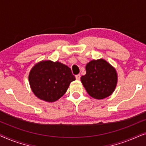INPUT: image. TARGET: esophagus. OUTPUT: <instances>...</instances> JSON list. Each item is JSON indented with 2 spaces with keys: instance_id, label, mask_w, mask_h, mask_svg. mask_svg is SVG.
<instances>
[{
  "instance_id": "1",
  "label": "esophagus",
  "mask_w": 146,
  "mask_h": 146,
  "mask_svg": "<svg viewBox=\"0 0 146 146\" xmlns=\"http://www.w3.org/2000/svg\"><path fill=\"white\" fill-rule=\"evenodd\" d=\"M80 77H81L80 74H78V75L76 76V79L77 80H79L80 79Z\"/></svg>"
}]
</instances>
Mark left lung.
Segmentation results:
<instances>
[{
    "mask_svg": "<svg viewBox=\"0 0 146 146\" xmlns=\"http://www.w3.org/2000/svg\"><path fill=\"white\" fill-rule=\"evenodd\" d=\"M86 74L81 82L88 94L102 100L110 96L116 87L117 75L115 69L104 59L93 60L86 66Z\"/></svg>",
    "mask_w": 146,
    "mask_h": 146,
    "instance_id": "obj_1",
    "label": "left lung"
}]
</instances>
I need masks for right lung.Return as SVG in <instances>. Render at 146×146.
I'll return each instance as SVG.
<instances>
[{
    "instance_id": "1",
    "label": "right lung",
    "mask_w": 146,
    "mask_h": 146,
    "mask_svg": "<svg viewBox=\"0 0 146 146\" xmlns=\"http://www.w3.org/2000/svg\"><path fill=\"white\" fill-rule=\"evenodd\" d=\"M29 84L36 96L53 102L66 93L75 76L68 66L59 62L44 60L34 66L29 76Z\"/></svg>"
}]
</instances>
